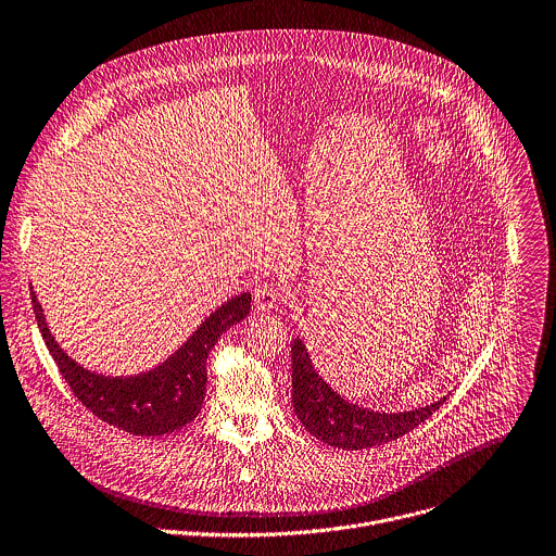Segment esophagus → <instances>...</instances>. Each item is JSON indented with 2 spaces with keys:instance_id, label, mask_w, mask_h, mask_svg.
I'll return each instance as SVG.
<instances>
[{
  "instance_id": "obj_1",
  "label": "esophagus",
  "mask_w": 556,
  "mask_h": 556,
  "mask_svg": "<svg viewBox=\"0 0 556 556\" xmlns=\"http://www.w3.org/2000/svg\"><path fill=\"white\" fill-rule=\"evenodd\" d=\"M280 300H282V291H280V287H276V285H263V287H258V289L254 291L256 308L263 311V313H269V311L278 308Z\"/></svg>"
}]
</instances>
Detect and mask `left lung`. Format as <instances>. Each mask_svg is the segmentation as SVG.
Here are the masks:
<instances>
[{"instance_id": "left-lung-1", "label": "left lung", "mask_w": 556, "mask_h": 556, "mask_svg": "<svg viewBox=\"0 0 556 556\" xmlns=\"http://www.w3.org/2000/svg\"><path fill=\"white\" fill-rule=\"evenodd\" d=\"M291 367H293V410L302 426L319 441L343 447V450H365L400 439L402 434L426 421L443 402L445 395L428 406L384 413L363 408L354 402L341 397L313 367L311 354L302 339L291 343Z\"/></svg>"}]
</instances>
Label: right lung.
I'll use <instances>...</instances> for the list:
<instances>
[{
    "label": "right lung",
    "mask_w": 556,
    "mask_h": 556,
    "mask_svg": "<svg viewBox=\"0 0 556 556\" xmlns=\"http://www.w3.org/2000/svg\"><path fill=\"white\" fill-rule=\"evenodd\" d=\"M33 308L46 345L76 397L102 421L139 437L180 430L198 417L206 395V358L217 339L250 313V293L224 302L161 365L135 376H104L78 365L52 334L30 287Z\"/></svg>",
    "instance_id": "obj_1"
}]
</instances>
